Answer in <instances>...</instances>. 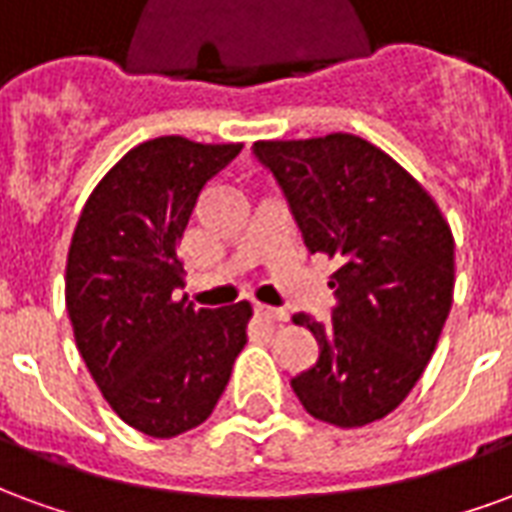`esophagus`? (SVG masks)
Segmentation results:
<instances>
[{
  "instance_id": "obj_1",
  "label": "esophagus",
  "mask_w": 512,
  "mask_h": 512,
  "mask_svg": "<svg viewBox=\"0 0 512 512\" xmlns=\"http://www.w3.org/2000/svg\"><path fill=\"white\" fill-rule=\"evenodd\" d=\"M255 312L260 318H266V321H288V312L277 310V307H268V304H257Z\"/></svg>"
}]
</instances>
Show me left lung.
<instances>
[{
	"label": "left lung",
	"mask_w": 512,
	"mask_h": 512,
	"mask_svg": "<svg viewBox=\"0 0 512 512\" xmlns=\"http://www.w3.org/2000/svg\"><path fill=\"white\" fill-rule=\"evenodd\" d=\"M310 255L334 257L332 321L293 315L321 345L290 381L312 417L362 428L395 411L436 351L452 307L455 241L417 178L354 134L255 142Z\"/></svg>",
	"instance_id": "left-lung-1"
}]
</instances>
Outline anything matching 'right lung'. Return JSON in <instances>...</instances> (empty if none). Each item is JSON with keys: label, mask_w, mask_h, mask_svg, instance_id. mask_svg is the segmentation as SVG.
Masks as SVG:
<instances>
[{"label": "right lung", "mask_w": 512, "mask_h": 512, "mask_svg": "<svg viewBox=\"0 0 512 512\" xmlns=\"http://www.w3.org/2000/svg\"><path fill=\"white\" fill-rule=\"evenodd\" d=\"M241 147L147 139L101 178L73 230L65 307L76 348L117 417L153 439L211 417L246 345L249 301L197 310L178 299L183 230Z\"/></svg>", "instance_id": "1"}]
</instances>
